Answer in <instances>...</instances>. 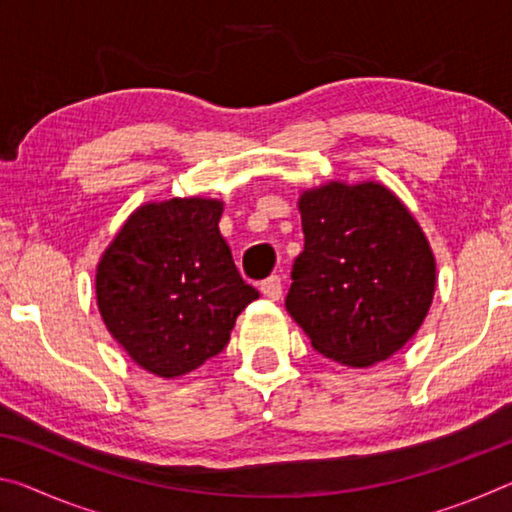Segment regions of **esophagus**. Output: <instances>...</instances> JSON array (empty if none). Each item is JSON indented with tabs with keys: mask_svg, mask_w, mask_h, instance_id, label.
<instances>
[{
	"mask_svg": "<svg viewBox=\"0 0 512 512\" xmlns=\"http://www.w3.org/2000/svg\"><path fill=\"white\" fill-rule=\"evenodd\" d=\"M259 291H262L266 298L280 300L282 298V280H280V275H268L266 280H262V284H259Z\"/></svg>",
	"mask_w": 512,
	"mask_h": 512,
	"instance_id": "1",
	"label": "esophagus"
}]
</instances>
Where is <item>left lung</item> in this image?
<instances>
[{
	"instance_id": "obj_1",
	"label": "left lung",
	"mask_w": 512,
	"mask_h": 512,
	"mask_svg": "<svg viewBox=\"0 0 512 512\" xmlns=\"http://www.w3.org/2000/svg\"><path fill=\"white\" fill-rule=\"evenodd\" d=\"M305 250L287 311L314 350L368 368L418 332L436 287L427 237L391 189L329 183L300 196Z\"/></svg>"
}]
</instances>
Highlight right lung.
Wrapping results in <instances>:
<instances>
[{
  "mask_svg": "<svg viewBox=\"0 0 512 512\" xmlns=\"http://www.w3.org/2000/svg\"><path fill=\"white\" fill-rule=\"evenodd\" d=\"M223 203L171 198L131 214L97 268L103 323L158 377L203 366L230 341L259 291L239 275L219 232Z\"/></svg>",
  "mask_w": 512,
  "mask_h": 512,
  "instance_id": "obj_1",
  "label": "right lung"
}]
</instances>
